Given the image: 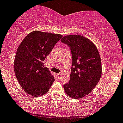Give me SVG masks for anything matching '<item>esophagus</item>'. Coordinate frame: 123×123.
<instances>
[{"instance_id":"esophagus-1","label":"esophagus","mask_w":123,"mask_h":123,"mask_svg":"<svg viewBox=\"0 0 123 123\" xmlns=\"http://www.w3.org/2000/svg\"><path fill=\"white\" fill-rule=\"evenodd\" d=\"M56 75H57V76L58 78H59L61 77V74H57Z\"/></svg>"}]
</instances>
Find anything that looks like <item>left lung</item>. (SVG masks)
Listing matches in <instances>:
<instances>
[{"label":"left lung","instance_id":"1","mask_svg":"<svg viewBox=\"0 0 123 123\" xmlns=\"http://www.w3.org/2000/svg\"><path fill=\"white\" fill-rule=\"evenodd\" d=\"M61 42L71 51L72 68L70 80L64 85L68 96L75 99L83 98L92 91L101 75V62L95 45L81 35L64 36Z\"/></svg>","mask_w":123,"mask_h":123}]
</instances>
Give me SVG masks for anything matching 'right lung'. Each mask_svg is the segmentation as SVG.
Masks as SVG:
<instances>
[{"mask_svg":"<svg viewBox=\"0 0 123 123\" xmlns=\"http://www.w3.org/2000/svg\"><path fill=\"white\" fill-rule=\"evenodd\" d=\"M62 37L59 34L34 31L26 36L17 49L14 71L20 86L33 97L46 93L54 81L44 59Z\"/></svg>","mask_w":123,"mask_h":123,"instance_id":"add662e5","label":"right lung"}]
</instances>
